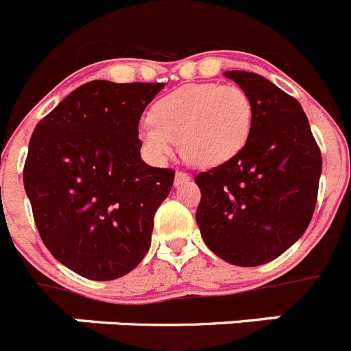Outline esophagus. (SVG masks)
Instances as JSON below:
<instances>
[{"label":"esophagus","mask_w":351,"mask_h":351,"mask_svg":"<svg viewBox=\"0 0 351 351\" xmlns=\"http://www.w3.org/2000/svg\"><path fill=\"white\" fill-rule=\"evenodd\" d=\"M190 181V176H188L186 172H182V170H178L176 172V186H179V184H182V182Z\"/></svg>","instance_id":"1"}]
</instances>
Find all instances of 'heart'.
I'll use <instances>...</instances> for the list:
<instances>
[{
    "instance_id": "obj_1",
    "label": "heart",
    "mask_w": 351,
    "mask_h": 351,
    "mask_svg": "<svg viewBox=\"0 0 351 351\" xmlns=\"http://www.w3.org/2000/svg\"><path fill=\"white\" fill-rule=\"evenodd\" d=\"M140 130L145 151L163 160L179 142L181 156L195 167H217L241 151L252 128V103L243 88L197 83L173 90L149 112Z\"/></svg>"
}]
</instances>
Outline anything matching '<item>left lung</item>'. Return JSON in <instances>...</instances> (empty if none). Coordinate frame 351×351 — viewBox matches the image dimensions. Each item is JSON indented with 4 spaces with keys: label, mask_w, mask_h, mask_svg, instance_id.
Returning <instances> with one entry per match:
<instances>
[{
    "label": "left lung",
    "mask_w": 351,
    "mask_h": 351,
    "mask_svg": "<svg viewBox=\"0 0 351 351\" xmlns=\"http://www.w3.org/2000/svg\"><path fill=\"white\" fill-rule=\"evenodd\" d=\"M226 76L250 97L252 128L238 154L195 176V218L218 257L234 266H259L286 252L309 226L322 152L293 95L256 73Z\"/></svg>",
    "instance_id": "8db88e82"
}]
</instances>
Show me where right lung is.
I'll list each match as a JSON object with an SVG mask.
<instances>
[{
  "label": "right lung",
  "mask_w": 351,
  "mask_h": 351,
  "mask_svg": "<svg viewBox=\"0 0 351 351\" xmlns=\"http://www.w3.org/2000/svg\"><path fill=\"white\" fill-rule=\"evenodd\" d=\"M163 86L88 82L29 138L23 181L35 226L56 261L82 277H122L151 247L176 172L143 163L138 122Z\"/></svg>",
  "instance_id": "obj_1"
}]
</instances>
